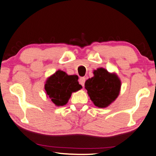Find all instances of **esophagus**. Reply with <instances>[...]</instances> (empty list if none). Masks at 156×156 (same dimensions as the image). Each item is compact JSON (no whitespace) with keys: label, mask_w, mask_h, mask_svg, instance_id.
I'll list each match as a JSON object with an SVG mask.
<instances>
[{"label":"esophagus","mask_w":156,"mask_h":156,"mask_svg":"<svg viewBox=\"0 0 156 156\" xmlns=\"http://www.w3.org/2000/svg\"><path fill=\"white\" fill-rule=\"evenodd\" d=\"M85 81H86V78L85 77H81L80 79V80H79V81H80V83L81 84V86H84V83H85Z\"/></svg>","instance_id":"34e87169"}]
</instances>
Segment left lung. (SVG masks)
I'll return each instance as SVG.
<instances>
[{"instance_id": "left-lung-1", "label": "left lung", "mask_w": 156, "mask_h": 156, "mask_svg": "<svg viewBox=\"0 0 156 156\" xmlns=\"http://www.w3.org/2000/svg\"><path fill=\"white\" fill-rule=\"evenodd\" d=\"M94 76L85 82V88L90 100L98 108H106L118 97L121 80L115 73L104 68L93 71Z\"/></svg>"}]
</instances>
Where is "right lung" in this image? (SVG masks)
Returning a JSON list of instances; mask_svg holds the SVG:
<instances>
[{
    "label": "right lung",
    "instance_id": "right-lung-1",
    "mask_svg": "<svg viewBox=\"0 0 156 156\" xmlns=\"http://www.w3.org/2000/svg\"><path fill=\"white\" fill-rule=\"evenodd\" d=\"M82 88L78 82V76L68 75L61 70L47 78L44 86L45 94L57 106H62L68 103L73 93Z\"/></svg>",
    "mask_w": 156,
    "mask_h": 156
}]
</instances>
